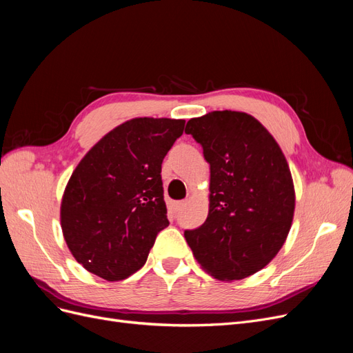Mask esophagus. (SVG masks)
Here are the masks:
<instances>
[{
  "label": "esophagus",
  "mask_w": 353,
  "mask_h": 353,
  "mask_svg": "<svg viewBox=\"0 0 353 353\" xmlns=\"http://www.w3.org/2000/svg\"><path fill=\"white\" fill-rule=\"evenodd\" d=\"M185 205H187V201H175L172 205V209H174V212H179Z\"/></svg>",
  "instance_id": "esophagus-1"
}]
</instances>
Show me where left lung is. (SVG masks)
<instances>
[{"instance_id":"obj_1","label":"left lung","mask_w":353,"mask_h":353,"mask_svg":"<svg viewBox=\"0 0 353 353\" xmlns=\"http://www.w3.org/2000/svg\"><path fill=\"white\" fill-rule=\"evenodd\" d=\"M185 134L210 165L209 213L184 236L213 279L243 280L268 265L292 228L296 194L275 138L252 114L210 112L190 119Z\"/></svg>"}]
</instances>
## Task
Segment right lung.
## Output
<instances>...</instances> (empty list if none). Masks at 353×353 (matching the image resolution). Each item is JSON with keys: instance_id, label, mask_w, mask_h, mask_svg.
I'll return each instance as SVG.
<instances>
[{"instance_id": "obj_1", "label": "right lung", "mask_w": 353, "mask_h": 353, "mask_svg": "<svg viewBox=\"0 0 353 353\" xmlns=\"http://www.w3.org/2000/svg\"><path fill=\"white\" fill-rule=\"evenodd\" d=\"M184 119L135 117L91 147L68 181L60 223L73 258L88 272L121 281L145 263L169 225L162 162Z\"/></svg>"}]
</instances>
